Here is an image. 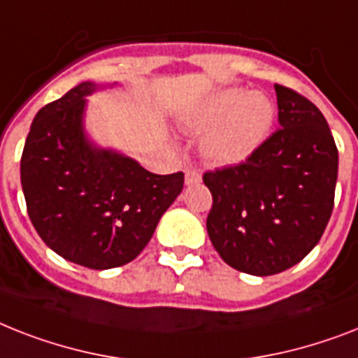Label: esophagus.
I'll return each instance as SVG.
<instances>
[{"instance_id":"esophagus-1","label":"esophagus","mask_w":358,"mask_h":358,"mask_svg":"<svg viewBox=\"0 0 358 358\" xmlns=\"http://www.w3.org/2000/svg\"><path fill=\"white\" fill-rule=\"evenodd\" d=\"M200 173L196 169H185V184L187 185H194V184H200Z\"/></svg>"}]
</instances>
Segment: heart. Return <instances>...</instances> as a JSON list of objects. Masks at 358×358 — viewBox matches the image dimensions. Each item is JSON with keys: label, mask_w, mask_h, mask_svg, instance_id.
Segmentation results:
<instances>
[{"label": "heart", "mask_w": 358, "mask_h": 358, "mask_svg": "<svg viewBox=\"0 0 358 358\" xmlns=\"http://www.w3.org/2000/svg\"><path fill=\"white\" fill-rule=\"evenodd\" d=\"M275 123V104L264 94L229 88L213 95L185 119L194 132H206L202 156L213 165H237L259 149Z\"/></svg>", "instance_id": "obj_1"}]
</instances>
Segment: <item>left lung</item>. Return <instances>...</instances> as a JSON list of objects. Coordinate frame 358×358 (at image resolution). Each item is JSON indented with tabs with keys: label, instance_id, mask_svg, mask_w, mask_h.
Wrapping results in <instances>:
<instances>
[{
	"label": "left lung",
	"instance_id": "8db88e82",
	"mask_svg": "<svg viewBox=\"0 0 358 358\" xmlns=\"http://www.w3.org/2000/svg\"><path fill=\"white\" fill-rule=\"evenodd\" d=\"M275 130L246 162L208 171L211 245L231 268L272 275L315 248L335 204L338 150L322 112L275 84Z\"/></svg>",
	"mask_w": 358,
	"mask_h": 358
}]
</instances>
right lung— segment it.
I'll return each instance as SVG.
<instances>
[{
	"label": "right lung",
	"instance_id": "obj_1",
	"mask_svg": "<svg viewBox=\"0 0 358 358\" xmlns=\"http://www.w3.org/2000/svg\"><path fill=\"white\" fill-rule=\"evenodd\" d=\"M80 83L36 113L22 154L29 219L49 248L94 270L123 266L149 245L184 173L154 174L136 159L94 145L84 130Z\"/></svg>",
	"mask_w": 358,
	"mask_h": 358
}]
</instances>
